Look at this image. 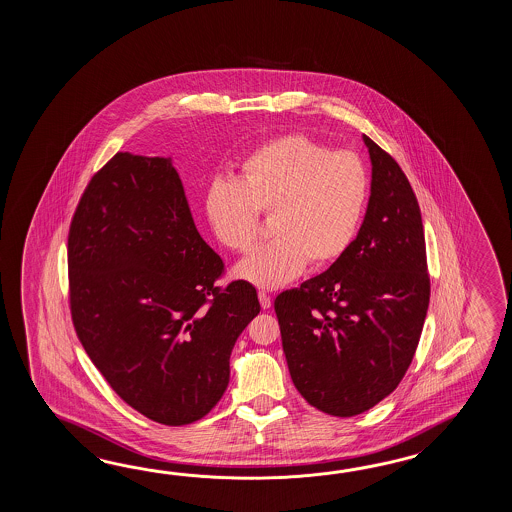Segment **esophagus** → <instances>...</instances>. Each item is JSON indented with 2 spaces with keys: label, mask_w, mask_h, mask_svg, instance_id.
Returning a JSON list of instances; mask_svg holds the SVG:
<instances>
[{
  "label": "esophagus",
  "mask_w": 512,
  "mask_h": 512,
  "mask_svg": "<svg viewBox=\"0 0 512 512\" xmlns=\"http://www.w3.org/2000/svg\"><path fill=\"white\" fill-rule=\"evenodd\" d=\"M258 298H260V305L263 309H269V307H271V294H267L265 291H260V293H258Z\"/></svg>",
  "instance_id": "obj_1"
}]
</instances>
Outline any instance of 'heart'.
Returning <instances> with one entry per match:
<instances>
[{
    "mask_svg": "<svg viewBox=\"0 0 512 512\" xmlns=\"http://www.w3.org/2000/svg\"><path fill=\"white\" fill-rule=\"evenodd\" d=\"M370 201V172L357 153L333 152L302 133L252 150L240 181L214 179L205 214L216 240L249 252L260 238L261 214L272 216L274 240L241 261L236 274L263 289L293 282L309 263L329 267L357 240Z\"/></svg>",
    "mask_w": 512,
    "mask_h": 512,
    "instance_id": "heart-1",
    "label": "heart"
}]
</instances>
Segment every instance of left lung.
I'll use <instances>...</instances> for the list:
<instances>
[{
    "label": "left lung",
    "mask_w": 512,
    "mask_h": 512,
    "mask_svg": "<svg viewBox=\"0 0 512 512\" xmlns=\"http://www.w3.org/2000/svg\"><path fill=\"white\" fill-rule=\"evenodd\" d=\"M364 142L373 168L357 240L326 272L274 300L296 390L335 417L362 414L399 386L430 302L417 197L392 155L368 135Z\"/></svg>",
    "instance_id": "left-lung-1"
}]
</instances>
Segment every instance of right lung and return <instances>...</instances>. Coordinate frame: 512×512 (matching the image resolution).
I'll use <instances>...</instances> for the list:
<instances>
[{
    "instance_id": "1",
    "label": "right lung",
    "mask_w": 512,
    "mask_h": 512,
    "mask_svg": "<svg viewBox=\"0 0 512 512\" xmlns=\"http://www.w3.org/2000/svg\"><path fill=\"white\" fill-rule=\"evenodd\" d=\"M69 309L113 392L166 426L196 423L229 386L230 351L260 313L199 236L170 159L115 153L87 183L67 236Z\"/></svg>"
}]
</instances>
